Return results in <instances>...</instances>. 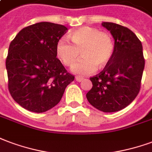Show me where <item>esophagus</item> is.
Wrapping results in <instances>:
<instances>
[{"mask_svg": "<svg viewBox=\"0 0 152 152\" xmlns=\"http://www.w3.org/2000/svg\"><path fill=\"white\" fill-rule=\"evenodd\" d=\"M76 80L77 82H81L82 80H83V77H81V76H76Z\"/></svg>", "mask_w": 152, "mask_h": 152, "instance_id": "34e87169", "label": "esophagus"}]
</instances>
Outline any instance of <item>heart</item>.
Masks as SVG:
<instances>
[{
  "instance_id": "obj_1",
  "label": "heart",
  "mask_w": 152,
  "mask_h": 152,
  "mask_svg": "<svg viewBox=\"0 0 152 152\" xmlns=\"http://www.w3.org/2000/svg\"><path fill=\"white\" fill-rule=\"evenodd\" d=\"M72 42L66 38L59 39L56 43V54L63 64L72 67L80 56L73 71L80 75H89L96 70L102 69L110 63L114 54V44L108 33L98 29L83 26L70 34Z\"/></svg>"
}]
</instances>
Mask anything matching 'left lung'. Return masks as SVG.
<instances>
[{"label":"left lung","instance_id":"8db88e82","mask_svg":"<svg viewBox=\"0 0 152 152\" xmlns=\"http://www.w3.org/2000/svg\"><path fill=\"white\" fill-rule=\"evenodd\" d=\"M114 39L110 63L91 77L93 87L86 94L93 107L105 113L126 108L139 94L145 59L142 42L130 29L113 22H102Z\"/></svg>","mask_w":152,"mask_h":152}]
</instances>
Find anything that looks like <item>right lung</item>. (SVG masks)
Wrapping results in <instances>:
<instances>
[{"mask_svg": "<svg viewBox=\"0 0 152 152\" xmlns=\"http://www.w3.org/2000/svg\"><path fill=\"white\" fill-rule=\"evenodd\" d=\"M67 30L63 25L39 22L23 28L10 42L5 62L8 88L13 100L26 110H50L74 80L56 58V43Z\"/></svg>", "mask_w": 152, "mask_h": 152, "instance_id": "obj_1", "label": "right lung"}]
</instances>
